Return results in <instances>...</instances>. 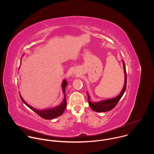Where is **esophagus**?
<instances>
[{"label": "esophagus", "mask_w": 154, "mask_h": 154, "mask_svg": "<svg viewBox=\"0 0 154 154\" xmlns=\"http://www.w3.org/2000/svg\"><path fill=\"white\" fill-rule=\"evenodd\" d=\"M73 75H75L76 76H79V73H78V71H74V72H73Z\"/></svg>", "instance_id": "34e87169"}]
</instances>
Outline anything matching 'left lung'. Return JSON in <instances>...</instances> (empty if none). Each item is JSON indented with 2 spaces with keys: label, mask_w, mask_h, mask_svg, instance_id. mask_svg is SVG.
Returning a JSON list of instances; mask_svg holds the SVG:
<instances>
[{
  "label": "left lung",
  "mask_w": 154,
  "mask_h": 154,
  "mask_svg": "<svg viewBox=\"0 0 154 154\" xmlns=\"http://www.w3.org/2000/svg\"><path fill=\"white\" fill-rule=\"evenodd\" d=\"M123 62V66L124 69V73H125V84L123 85V88L122 89L120 93L116 97L113 98H110L104 100H101L97 102H93L91 101L90 97L88 94V92H87L88 94V101L89 105L91 109L96 111V112H106L112 110L119 103L122 96L123 95L126 88V84H127V76H126V67L125 64L123 60H122Z\"/></svg>",
  "instance_id": "1"
}]
</instances>
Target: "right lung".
Segmentation results:
<instances>
[{
  "mask_svg": "<svg viewBox=\"0 0 154 154\" xmlns=\"http://www.w3.org/2000/svg\"><path fill=\"white\" fill-rule=\"evenodd\" d=\"M67 84L68 83L67 82L66 79H64L63 81V82L62 83V92L64 95L63 100L59 106H57L54 107L43 109V110H38V109H37L31 106L27 103H26V101L22 98V96L20 94V98H21L22 102L27 107H28L30 109H31L33 111L36 112L40 117H42V118H43L44 119H46V120L54 119L62 115L66 109L67 103H66V94H65V88H66Z\"/></svg>",
  "mask_w": 154,
  "mask_h": 154,
  "instance_id": "add662e5",
  "label": "right lung"
}]
</instances>
